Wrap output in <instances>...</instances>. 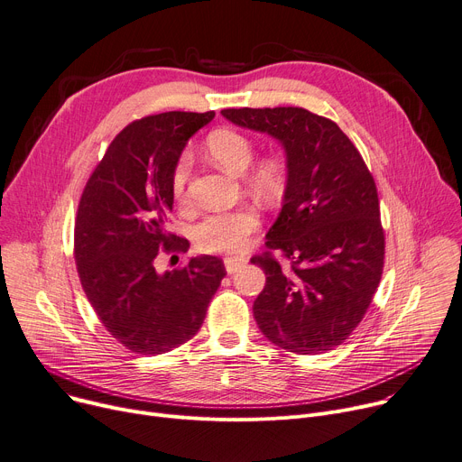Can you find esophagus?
Segmentation results:
<instances>
[{
	"label": "esophagus",
	"instance_id": "1",
	"mask_svg": "<svg viewBox=\"0 0 462 462\" xmlns=\"http://www.w3.org/2000/svg\"><path fill=\"white\" fill-rule=\"evenodd\" d=\"M247 263V258H243V256H228V258H225V267H226V273H236L241 265H245Z\"/></svg>",
	"mask_w": 462,
	"mask_h": 462
}]
</instances>
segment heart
<instances>
[{
    "instance_id": "obj_1",
    "label": "heart",
    "mask_w": 462,
    "mask_h": 462,
    "mask_svg": "<svg viewBox=\"0 0 462 462\" xmlns=\"http://www.w3.org/2000/svg\"><path fill=\"white\" fill-rule=\"evenodd\" d=\"M209 156L221 167L234 174L245 172L254 158V143L237 130H215L206 139ZM191 176V153L181 152L171 172V191L178 204L189 200L188 183ZM249 186L263 199H279L286 188V167L274 158L258 160L247 171ZM260 215L253 206H237L234 209L213 211L193 226L195 249L206 254L237 253L249 241V236L258 230Z\"/></svg>"
}]
</instances>
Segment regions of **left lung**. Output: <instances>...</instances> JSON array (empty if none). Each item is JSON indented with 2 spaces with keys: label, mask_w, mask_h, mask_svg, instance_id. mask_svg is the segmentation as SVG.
Returning a JSON list of instances; mask_svg holds the SVG:
<instances>
[{
  "label": "left lung",
  "mask_w": 462,
  "mask_h": 462,
  "mask_svg": "<svg viewBox=\"0 0 462 462\" xmlns=\"http://www.w3.org/2000/svg\"><path fill=\"white\" fill-rule=\"evenodd\" d=\"M237 126L267 132L288 152V186L265 251L254 319L269 342L297 355L342 346L360 325L384 267L375 180L334 120L304 107L223 109ZM279 250L289 267L273 256Z\"/></svg>",
  "instance_id": "1"
}]
</instances>
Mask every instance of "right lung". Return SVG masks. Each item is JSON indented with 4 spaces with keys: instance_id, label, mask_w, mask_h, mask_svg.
<instances>
[{
    "instance_id": "right-lung-1",
    "label": "right lung",
    "mask_w": 462,
    "mask_h": 462,
    "mask_svg": "<svg viewBox=\"0 0 462 462\" xmlns=\"http://www.w3.org/2000/svg\"><path fill=\"white\" fill-rule=\"evenodd\" d=\"M215 111H169L134 120L90 172L76 213L74 258L100 323L135 355H162L199 332L226 269L221 258H191L160 274L162 254L189 241L167 232L171 172L186 141Z\"/></svg>"
}]
</instances>
